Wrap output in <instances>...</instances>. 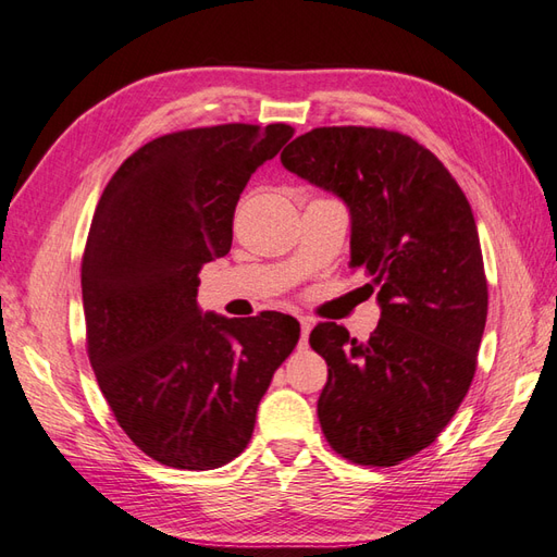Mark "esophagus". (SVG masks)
Wrapping results in <instances>:
<instances>
[{"mask_svg": "<svg viewBox=\"0 0 557 557\" xmlns=\"http://www.w3.org/2000/svg\"><path fill=\"white\" fill-rule=\"evenodd\" d=\"M300 329H302V338H300V348H307V338H310L312 331V321L307 317H300Z\"/></svg>", "mask_w": 557, "mask_h": 557, "instance_id": "obj_1", "label": "esophagus"}]
</instances>
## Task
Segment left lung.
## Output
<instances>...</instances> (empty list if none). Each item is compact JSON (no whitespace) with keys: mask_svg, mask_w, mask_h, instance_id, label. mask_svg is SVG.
<instances>
[{"mask_svg":"<svg viewBox=\"0 0 557 557\" xmlns=\"http://www.w3.org/2000/svg\"><path fill=\"white\" fill-rule=\"evenodd\" d=\"M293 174L350 209V267L381 305L369 341L317 324L329 364L317 414L355 465L393 467L448 426L476 372L488 286L472 207L450 171L410 135L329 126L281 152Z\"/></svg>","mask_w":557,"mask_h":557,"instance_id":"1","label":"left lung"}]
</instances>
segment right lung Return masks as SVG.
<instances>
[{
    "label": "right lung",
    "instance_id": "right-lung-1",
    "mask_svg": "<svg viewBox=\"0 0 557 557\" xmlns=\"http://www.w3.org/2000/svg\"><path fill=\"white\" fill-rule=\"evenodd\" d=\"M290 138L286 123L169 133L133 152L97 202L81 267L88 357L119 426L166 467L238 457L298 345L288 314L197 307V274L231 250L243 188Z\"/></svg>",
    "mask_w": 557,
    "mask_h": 557
}]
</instances>
